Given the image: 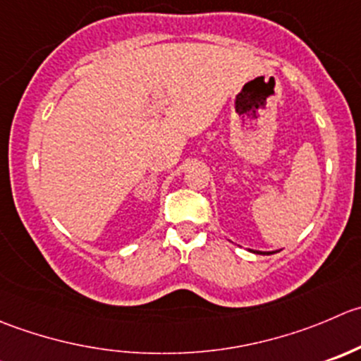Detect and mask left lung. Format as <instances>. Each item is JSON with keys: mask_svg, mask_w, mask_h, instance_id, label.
<instances>
[{"mask_svg": "<svg viewBox=\"0 0 361 361\" xmlns=\"http://www.w3.org/2000/svg\"><path fill=\"white\" fill-rule=\"evenodd\" d=\"M254 254H262V255H269V254H275V252H262V250H250Z\"/></svg>", "mask_w": 361, "mask_h": 361, "instance_id": "obj_1", "label": "left lung"}]
</instances>
